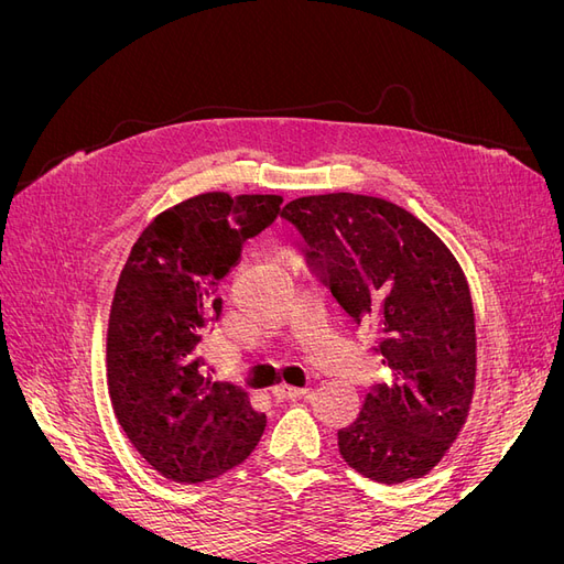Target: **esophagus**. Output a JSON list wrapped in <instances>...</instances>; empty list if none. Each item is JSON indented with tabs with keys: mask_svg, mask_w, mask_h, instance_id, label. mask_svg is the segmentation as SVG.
Returning a JSON list of instances; mask_svg holds the SVG:
<instances>
[{
	"mask_svg": "<svg viewBox=\"0 0 564 564\" xmlns=\"http://www.w3.org/2000/svg\"><path fill=\"white\" fill-rule=\"evenodd\" d=\"M308 386H303V388H296V386H286V383H282V386H275L272 388V395H275L278 400H296V398H303V395H308Z\"/></svg>",
	"mask_w": 564,
	"mask_h": 564,
	"instance_id": "34e87169",
	"label": "esophagus"
}]
</instances>
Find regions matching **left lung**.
Wrapping results in <instances>:
<instances>
[{
    "mask_svg": "<svg viewBox=\"0 0 564 564\" xmlns=\"http://www.w3.org/2000/svg\"><path fill=\"white\" fill-rule=\"evenodd\" d=\"M280 216L299 230L305 265L355 327L377 334L371 350L392 371L338 431L340 456L381 485L423 477L464 429L475 390L464 270L429 226L381 197H299Z\"/></svg>",
    "mask_w": 564,
    "mask_h": 564,
    "instance_id": "1",
    "label": "left lung"
}]
</instances>
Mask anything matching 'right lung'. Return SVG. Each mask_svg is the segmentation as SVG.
Masks as SVG:
<instances>
[{
    "label": "right lung",
    "instance_id": "add662e5",
    "mask_svg": "<svg viewBox=\"0 0 564 564\" xmlns=\"http://www.w3.org/2000/svg\"><path fill=\"white\" fill-rule=\"evenodd\" d=\"M280 195L204 193L162 212L131 247L108 322V386L131 445L166 480L207 482L259 445L265 414L199 355L218 282L280 214Z\"/></svg>",
    "mask_w": 564,
    "mask_h": 564
}]
</instances>
